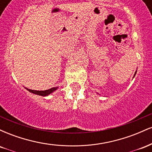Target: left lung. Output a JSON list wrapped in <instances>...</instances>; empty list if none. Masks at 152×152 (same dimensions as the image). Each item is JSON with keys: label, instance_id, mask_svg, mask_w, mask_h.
Listing matches in <instances>:
<instances>
[{"label": "left lung", "instance_id": "obj_1", "mask_svg": "<svg viewBox=\"0 0 152 152\" xmlns=\"http://www.w3.org/2000/svg\"><path fill=\"white\" fill-rule=\"evenodd\" d=\"M136 74H137V71H136V72H135V74H134V76H135Z\"/></svg>", "mask_w": 152, "mask_h": 152}]
</instances>
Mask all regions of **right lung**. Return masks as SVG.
I'll use <instances>...</instances> for the list:
<instances>
[{
    "mask_svg": "<svg viewBox=\"0 0 152 152\" xmlns=\"http://www.w3.org/2000/svg\"><path fill=\"white\" fill-rule=\"evenodd\" d=\"M58 87H53V88H50V89L45 90V91H36V90L28 89V88H26L28 91H30L31 93H33L34 94H37V95H39V96H48L49 94L55 91L56 90L58 89Z\"/></svg>",
    "mask_w": 152,
    "mask_h": 152,
    "instance_id": "1",
    "label": "right lung"
}]
</instances>
